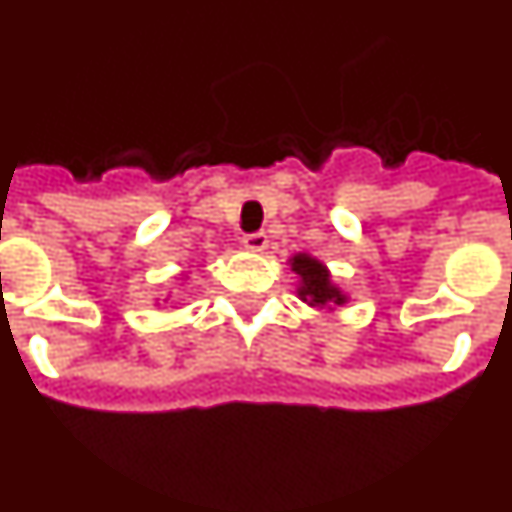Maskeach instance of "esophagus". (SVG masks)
Instances as JSON below:
<instances>
[{
    "instance_id": "34e87169",
    "label": "esophagus",
    "mask_w": 512,
    "mask_h": 512,
    "mask_svg": "<svg viewBox=\"0 0 512 512\" xmlns=\"http://www.w3.org/2000/svg\"><path fill=\"white\" fill-rule=\"evenodd\" d=\"M242 244L249 252H263L268 247V236H265V231H252V234L242 236Z\"/></svg>"
}]
</instances>
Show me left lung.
Returning a JSON list of instances; mask_svg holds the SVG:
<instances>
[{
  "label": "left lung",
  "instance_id": "obj_1",
  "mask_svg": "<svg viewBox=\"0 0 512 512\" xmlns=\"http://www.w3.org/2000/svg\"><path fill=\"white\" fill-rule=\"evenodd\" d=\"M289 265L294 270L296 296L309 307L320 309V312H336L338 307L349 304V294L333 281L328 265L317 260L309 252H296L289 257Z\"/></svg>",
  "mask_w": 512,
  "mask_h": 512
}]
</instances>
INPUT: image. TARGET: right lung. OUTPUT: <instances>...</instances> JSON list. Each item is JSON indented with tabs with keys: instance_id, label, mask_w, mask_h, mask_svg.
Returning <instances> with one entry per match:
<instances>
[{
	"instance_id": "right-lung-1",
	"label": "right lung",
	"mask_w": 512,
	"mask_h": 512,
	"mask_svg": "<svg viewBox=\"0 0 512 512\" xmlns=\"http://www.w3.org/2000/svg\"><path fill=\"white\" fill-rule=\"evenodd\" d=\"M182 276H184V278H187V270H184V273H182Z\"/></svg>"
}]
</instances>
